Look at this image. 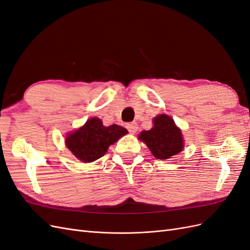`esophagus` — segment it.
Listing matches in <instances>:
<instances>
[{
  "mask_svg": "<svg viewBox=\"0 0 250 250\" xmlns=\"http://www.w3.org/2000/svg\"><path fill=\"white\" fill-rule=\"evenodd\" d=\"M127 129H128V131H129L130 133H135L138 131V129H139V127H138V124L137 123H134V122H132V123H129V124H127Z\"/></svg>",
  "mask_w": 250,
  "mask_h": 250,
  "instance_id": "34e87169",
  "label": "esophagus"
}]
</instances>
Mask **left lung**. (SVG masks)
I'll use <instances>...</instances> for the list:
<instances>
[{
    "label": "left lung",
    "instance_id": "obj_1",
    "mask_svg": "<svg viewBox=\"0 0 250 250\" xmlns=\"http://www.w3.org/2000/svg\"><path fill=\"white\" fill-rule=\"evenodd\" d=\"M153 124L152 129L142 131L139 139L146 144L156 158L167 160L183 151V135L173 119L160 115L153 119Z\"/></svg>",
    "mask_w": 250,
    "mask_h": 250
}]
</instances>
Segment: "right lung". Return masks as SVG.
<instances>
[{"label": "right lung", "instance_id": "right-lung-1", "mask_svg": "<svg viewBox=\"0 0 250 250\" xmlns=\"http://www.w3.org/2000/svg\"><path fill=\"white\" fill-rule=\"evenodd\" d=\"M128 133L127 129L119 125L105 127L102 121L93 118L75 132L70 133L65 144L78 160L90 163L102 157L112 144Z\"/></svg>", "mask_w": 250, "mask_h": 250}]
</instances>
